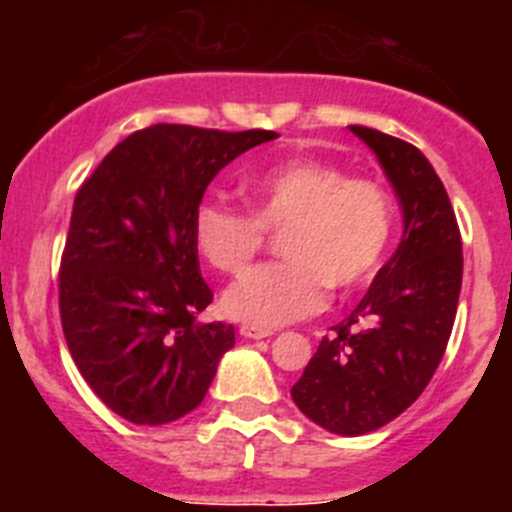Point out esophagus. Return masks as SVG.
I'll use <instances>...</instances> for the list:
<instances>
[{
  "label": "esophagus",
  "mask_w": 512,
  "mask_h": 512,
  "mask_svg": "<svg viewBox=\"0 0 512 512\" xmlns=\"http://www.w3.org/2000/svg\"><path fill=\"white\" fill-rule=\"evenodd\" d=\"M273 331H268V328H258V326H251V323H246V326H241V336L244 338H254V341H258V338H268L271 336Z\"/></svg>",
  "instance_id": "obj_1"
}]
</instances>
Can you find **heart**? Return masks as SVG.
<instances>
[{
    "instance_id": "obj_1",
    "label": "heart",
    "mask_w": 512,
    "mask_h": 512,
    "mask_svg": "<svg viewBox=\"0 0 512 512\" xmlns=\"http://www.w3.org/2000/svg\"><path fill=\"white\" fill-rule=\"evenodd\" d=\"M251 214L204 201L191 219L199 256L221 273L244 271L283 231L286 261L266 263L224 293V311L256 326H281L321 311L328 286L353 291L376 276L393 236V201L378 181L348 176L333 161L296 156L258 166L241 181Z\"/></svg>"
}]
</instances>
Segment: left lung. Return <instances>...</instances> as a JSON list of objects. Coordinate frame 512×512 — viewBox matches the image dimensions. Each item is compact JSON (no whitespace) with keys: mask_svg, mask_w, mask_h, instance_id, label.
<instances>
[{"mask_svg":"<svg viewBox=\"0 0 512 512\" xmlns=\"http://www.w3.org/2000/svg\"><path fill=\"white\" fill-rule=\"evenodd\" d=\"M351 131L393 184L403 236L361 303L323 336L291 388L303 416L338 435L386 426L426 391L448 346L463 281L458 221L430 161L383 131Z\"/></svg>","mask_w":512,"mask_h":512,"instance_id":"8db88e82","label":"left lung"}]
</instances>
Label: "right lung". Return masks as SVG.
<instances>
[{"instance_id":"1","label":"right lung","mask_w":512,"mask_h":512,"mask_svg":"<svg viewBox=\"0 0 512 512\" xmlns=\"http://www.w3.org/2000/svg\"><path fill=\"white\" fill-rule=\"evenodd\" d=\"M276 131L154 124L104 156L77 191L59 268L69 353L124 421L164 426L204 401L234 326L201 323L191 219L226 164Z\"/></svg>"}]
</instances>
